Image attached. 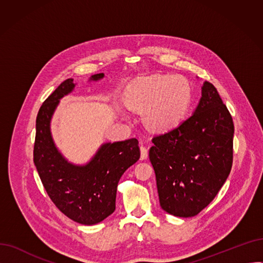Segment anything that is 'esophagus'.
I'll return each mask as SVG.
<instances>
[{"label":"esophagus","instance_id":"34e87169","mask_svg":"<svg viewBox=\"0 0 263 263\" xmlns=\"http://www.w3.org/2000/svg\"><path fill=\"white\" fill-rule=\"evenodd\" d=\"M147 157H148V148L146 146L142 145L141 146V159L145 160V159H147Z\"/></svg>","mask_w":263,"mask_h":263}]
</instances>
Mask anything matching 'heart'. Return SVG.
<instances>
[{
  "mask_svg": "<svg viewBox=\"0 0 263 263\" xmlns=\"http://www.w3.org/2000/svg\"><path fill=\"white\" fill-rule=\"evenodd\" d=\"M192 99L189 82L180 76L155 74L134 84L127 102L132 108L144 110L149 126L168 130L180 122L187 113Z\"/></svg>",
  "mask_w": 263,
  "mask_h": 263,
  "instance_id": "obj_1",
  "label": "heart"
}]
</instances>
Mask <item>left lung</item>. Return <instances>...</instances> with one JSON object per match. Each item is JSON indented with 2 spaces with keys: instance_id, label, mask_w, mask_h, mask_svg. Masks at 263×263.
<instances>
[{
  "instance_id": "left-lung-1",
  "label": "left lung",
  "mask_w": 263,
  "mask_h": 263,
  "mask_svg": "<svg viewBox=\"0 0 263 263\" xmlns=\"http://www.w3.org/2000/svg\"><path fill=\"white\" fill-rule=\"evenodd\" d=\"M233 132L227 106L214 85L204 82L194 114L153 137L149 159L164 211L192 217L214 199L231 171Z\"/></svg>"
}]
</instances>
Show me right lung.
<instances>
[{
	"label": "right lung",
	"mask_w": 263,
	"mask_h": 263,
	"mask_svg": "<svg viewBox=\"0 0 263 263\" xmlns=\"http://www.w3.org/2000/svg\"><path fill=\"white\" fill-rule=\"evenodd\" d=\"M103 78L97 73L91 80ZM74 87L68 79L40 106L36 118L34 163L40 180L58 209L83 225L98 224L115 211L120 177L140 159L139 141L130 139L101 146L85 166L68 163L54 146L50 119L59 100Z\"/></svg>",
	"instance_id": "1"
}]
</instances>
